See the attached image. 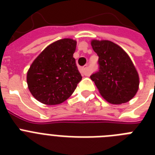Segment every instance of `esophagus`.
Returning <instances> with one entry per match:
<instances>
[{
    "label": "esophagus",
    "instance_id": "34e87169",
    "mask_svg": "<svg viewBox=\"0 0 155 155\" xmlns=\"http://www.w3.org/2000/svg\"><path fill=\"white\" fill-rule=\"evenodd\" d=\"M80 72L82 75H89V72H88V69H87V65L84 66L83 68H80Z\"/></svg>",
    "mask_w": 155,
    "mask_h": 155
}]
</instances>
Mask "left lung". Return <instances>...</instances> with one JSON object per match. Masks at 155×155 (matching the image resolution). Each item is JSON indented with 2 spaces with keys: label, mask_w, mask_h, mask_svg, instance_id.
<instances>
[{
  "label": "left lung",
  "mask_w": 155,
  "mask_h": 155,
  "mask_svg": "<svg viewBox=\"0 0 155 155\" xmlns=\"http://www.w3.org/2000/svg\"><path fill=\"white\" fill-rule=\"evenodd\" d=\"M92 49L99 56L100 70L91 75L100 94L113 104L126 103L139 88V75L124 50L108 40L92 39Z\"/></svg>",
  "instance_id": "1"
}]
</instances>
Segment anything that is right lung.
Segmentation results:
<instances>
[{
    "label": "right lung",
    "instance_id": "obj_1",
    "mask_svg": "<svg viewBox=\"0 0 155 155\" xmlns=\"http://www.w3.org/2000/svg\"><path fill=\"white\" fill-rule=\"evenodd\" d=\"M76 41L63 38L47 46L35 58L27 71L28 88L35 99L47 105L68 100L82 76L73 54Z\"/></svg>",
    "mask_w": 155,
    "mask_h": 155
}]
</instances>
